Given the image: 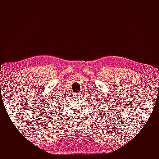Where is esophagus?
I'll use <instances>...</instances> for the list:
<instances>
[{"label": "esophagus", "mask_w": 159, "mask_h": 159, "mask_svg": "<svg viewBox=\"0 0 159 159\" xmlns=\"http://www.w3.org/2000/svg\"><path fill=\"white\" fill-rule=\"evenodd\" d=\"M74 94V97H76V98H80V96H82L81 93H76Z\"/></svg>", "instance_id": "1"}]
</instances>
